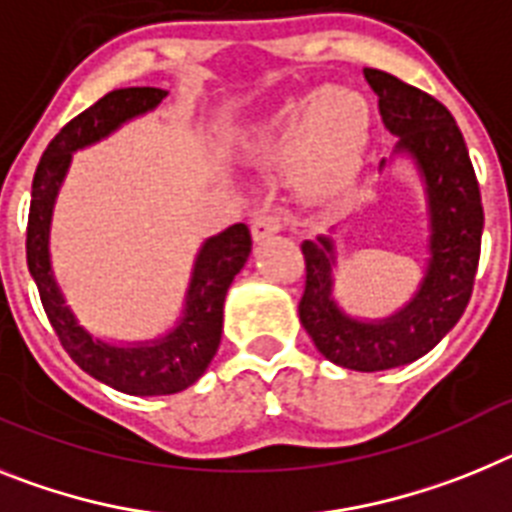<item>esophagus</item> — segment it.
Here are the masks:
<instances>
[{
    "instance_id": "obj_1",
    "label": "esophagus",
    "mask_w": 512,
    "mask_h": 512,
    "mask_svg": "<svg viewBox=\"0 0 512 512\" xmlns=\"http://www.w3.org/2000/svg\"><path fill=\"white\" fill-rule=\"evenodd\" d=\"M283 226H286V216H283V213H265V216H257V219L252 221V239H255V242L270 239L273 234H278Z\"/></svg>"
}]
</instances>
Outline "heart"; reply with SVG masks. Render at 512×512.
<instances>
[{"instance_id":"1","label":"heart","mask_w":512,"mask_h":512,"mask_svg":"<svg viewBox=\"0 0 512 512\" xmlns=\"http://www.w3.org/2000/svg\"><path fill=\"white\" fill-rule=\"evenodd\" d=\"M371 141L366 97L342 87H322L293 100L265 121L257 157L265 164H296L299 185L309 195H337L361 170Z\"/></svg>"}]
</instances>
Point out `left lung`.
Returning a JSON list of instances; mask_svg holds the SVG:
<instances>
[{
	"label": "left lung",
	"mask_w": 512,
	"mask_h": 512,
	"mask_svg": "<svg viewBox=\"0 0 512 512\" xmlns=\"http://www.w3.org/2000/svg\"><path fill=\"white\" fill-rule=\"evenodd\" d=\"M379 95L381 121L397 136L391 157L415 167L428 213V260L415 293L381 319L353 317L335 299L337 247L330 234L301 244L306 288L299 304L304 330L319 353L350 371L407 366L433 350L469 304L482 244L484 211L464 136L453 115L425 92L386 71H363ZM391 159H381L379 172Z\"/></svg>",
	"instance_id": "1"
}]
</instances>
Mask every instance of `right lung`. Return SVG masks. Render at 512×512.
<instances>
[{
  "label": "right lung",
  "instance_id": "add662e5",
  "mask_svg": "<svg viewBox=\"0 0 512 512\" xmlns=\"http://www.w3.org/2000/svg\"><path fill=\"white\" fill-rule=\"evenodd\" d=\"M167 95L170 92L159 87H123L100 97L92 108L66 123L43 151L35 170L28 216V268L61 345L92 379L131 397L177 394L201 379L219 350L226 291L252 252L250 229L244 224L208 237L195 255L175 327L154 340L115 342L97 337L66 304L51 262V221L71 157L113 136L133 118L157 110Z\"/></svg>",
  "mask_w": 512,
  "mask_h": 512
}]
</instances>
